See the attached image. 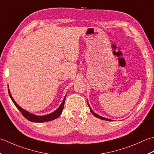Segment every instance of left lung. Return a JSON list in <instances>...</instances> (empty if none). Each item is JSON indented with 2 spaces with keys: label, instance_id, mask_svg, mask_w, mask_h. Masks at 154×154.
Returning <instances> with one entry per match:
<instances>
[{
  "label": "left lung",
  "instance_id": "8db88e82",
  "mask_svg": "<svg viewBox=\"0 0 154 154\" xmlns=\"http://www.w3.org/2000/svg\"><path fill=\"white\" fill-rule=\"evenodd\" d=\"M88 107L90 108V112L92 113V114L94 115V116H95L96 117V118H100V119H101V120H107V121H112V120H109V119H108V118H104V117H102V116H99V115H98L97 114H96V113L94 112L92 109V108H91V107H90V106L89 105V103H88Z\"/></svg>",
  "mask_w": 154,
  "mask_h": 154
}]
</instances>
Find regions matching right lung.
<instances>
[{
  "instance_id": "1",
  "label": "right lung",
  "mask_w": 154,
  "mask_h": 154,
  "mask_svg": "<svg viewBox=\"0 0 154 154\" xmlns=\"http://www.w3.org/2000/svg\"><path fill=\"white\" fill-rule=\"evenodd\" d=\"M8 90L9 96H10V98H11L12 101L13 102V103H14V105L16 106V107H17L18 109V110H19L21 112V114L24 116V117L25 118H26L28 120H29L30 122H38V123H41V122H46L54 120V119L57 118L61 114V113L62 112V109H63L66 96V95L64 96V98L63 100H62L61 104L60 105L59 107L57 109H56L54 112L51 113V114L45 115V116H36V115H34V114H32V113H30L29 112L25 110V109H24L23 108H22L19 105H18L17 103H16V102L14 101V100L13 99V98H12V96L11 92H10V90L8 88Z\"/></svg>"
}]
</instances>
